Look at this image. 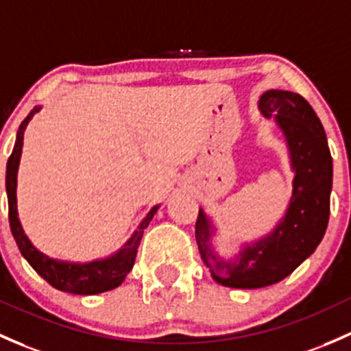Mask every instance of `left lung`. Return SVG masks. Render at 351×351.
I'll return each instance as SVG.
<instances>
[{"instance_id": "8db88e82", "label": "left lung", "mask_w": 351, "mask_h": 351, "mask_svg": "<svg viewBox=\"0 0 351 351\" xmlns=\"http://www.w3.org/2000/svg\"><path fill=\"white\" fill-rule=\"evenodd\" d=\"M259 110L281 129L294 173L282 219L259 241L243 242L230 259L213 249L217 228L204 208L195 225L198 250L213 281L235 289H257L287 278L315 252L330 219L333 161L322 121L300 94L279 88L261 95Z\"/></svg>"}]
</instances>
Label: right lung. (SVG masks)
<instances>
[{"mask_svg": "<svg viewBox=\"0 0 351 351\" xmlns=\"http://www.w3.org/2000/svg\"><path fill=\"white\" fill-rule=\"evenodd\" d=\"M42 106H35L32 112L25 117L23 123L20 124L16 132V141H14L13 153H11L8 165H6V195H8V208H10V227L14 241H16L18 249L21 256L28 261V264L45 279L55 289L64 291V293L80 294V296H90V294L106 293V291L114 289L121 286L129 271L132 269L138 254L139 242H141L143 234L146 227L153 220L154 213L158 212L160 205H154L147 212V215L141 220L128 242L121 247L117 252L110 254L104 259H95L90 263H69V261H60L49 257L47 254L40 252L25 234L21 227L20 219H18L16 208V178H18V166H20L21 149H23V136L25 129L32 117L35 116Z\"/></svg>", "mask_w": 351, "mask_h": 351, "instance_id": "right-lung-1", "label": "right lung"}]
</instances>
